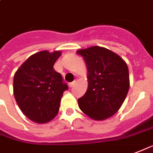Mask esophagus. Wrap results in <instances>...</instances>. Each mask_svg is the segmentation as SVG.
Here are the masks:
<instances>
[{"label": "esophagus", "mask_w": 153, "mask_h": 153, "mask_svg": "<svg viewBox=\"0 0 153 153\" xmlns=\"http://www.w3.org/2000/svg\"><path fill=\"white\" fill-rule=\"evenodd\" d=\"M76 84V81H72V82H71V83H69V87H73L74 86V85Z\"/></svg>", "instance_id": "esophagus-1"}]
</instances>
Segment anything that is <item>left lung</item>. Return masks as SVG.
Returning a JSON list of instances; mask_svg holds the SVG:
<instances>
[{
    "label": "left lung",
    "mask_w": 153,
    "mask_h": 153,
    "mask_svg": "<svg viewBox=\"0 0 153 153\" xmlns=\"http://www.w3.org/2000/svg\"><path fill=\"white\" fill-rule=\"evenodd\" d=\"M88 70V89L79 108L94 120L112 117L121 108L130 87L129 70L121 57L100 46L79 50Z\"/></svg>",
    "instance_id": "left-lung-1"
}]
</instances>
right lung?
Segmentation results:
<instances>
[{
    "label": "right lung",
    "instance_id": "obj_1",
    "mask_svg": "<svg viewBox=\"0 0 153 153\" xmlns=\"http://www.w3.org/2000/svg\"><path fill=\"white\" fill-rule=\"evenodd\" d=\"M60 51H43L32 54L14 76V94L21 111L36 123L56 117L63 92L68 89L62 75L53 69Z\"/></svg>",
    "mask_w": 153,
    "mask_h": 153
}]
</instances>
